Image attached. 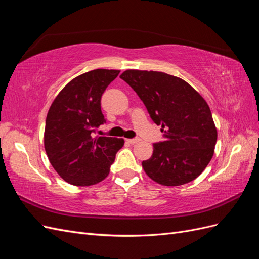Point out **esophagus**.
<instances>
[{"instance_id": "esophagus-1", "label": "esophagus", "mask_w": 259, "mask_h": 259, "mask_svg": "<svg viewBox=\"0 0 259 259\" xmlns=\"http://www.w3.org/2000/svg\"><path fill=\"white\" fill-rule=\"evenodd\" d=\"M127 140V143H130L131 145H135V144H137L138 142H140V139L138 138V137H136V138H131V139H126Z\"/></svg>"}]
</instances>
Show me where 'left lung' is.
<instances>
[{"instance_id":"1","label":"left lung","mask_w":259,"mask_h":259,"mask_svg":"<svg viewBox=\"0 0 259 259\" xmlns=\"http://www.w3.org/2000/svg\"><path fill=\"white\" fill-rule=\"evenodd\" d=\"M120 77L136 92L165 138L153 144L151 158L143 161L146 174L163 186L192 182L211 160L217 140L206 101L186 81L164 72L126 70Z\"/></svg>"}]
</instances>
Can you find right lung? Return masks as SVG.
<instances>
[{"instance_id":"add662e5","label":"right lung","mask_w":259,"mask_h":259,"mask_svg":"<svg viewBox=\"0 0 259 259\" xmlns=\"http://www.w3.org/2000/svg\"><path fill=\"white\" fill-rule=\"evenodd\" d=\"M119 70L96 69L74 77L55 98L45 122L44 147L55 170L67 183L98 184L110 171L122 138L96 136L106 123L100 100Z\"/></svg>"}]
</instances>
